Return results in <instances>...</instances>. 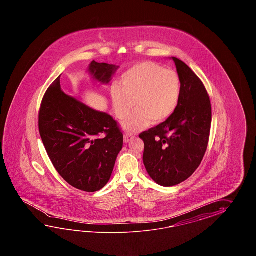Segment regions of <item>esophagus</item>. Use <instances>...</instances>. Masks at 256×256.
I'll list each match as a JSON object with an SVG mask.
<instances>
[{
  "label": "esophagus",
  "instance_id": "34e87169",
  "mask_svg": "<svg viewBox=\"0 0 256 256\" xmlns=\"http://www.w3.org/2000/svg\"><path fill=\"white\" fill-rule=\"evenodd\" d=\"M132 139V136H130V134H126L124 136V142H129Z\"/></svg>",
  "mask_w": 256,
  "mask_h": 256
}]
</instances>
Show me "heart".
Masks as SVG:
<instances>
[{
	"label": "heart",
	"instance_id": "heart-1",
	"mask_svg": "<svg viewBox=\"0 0 256 256\" xmlns=\"http://www.w3.org/2000/svg\"><path fill=\"white\" fill-rule=\"evenodd\" d=\"M182 84L178 72L166 70L154 62L132 66L122 76L120 87L112 88L115 114L124 120L134 106L136 109L122 124L128 132L142 130L152 124L169 119L178 106Z\"/></svg>",
	"mask_w": 256,
	"mask_h": 256
}]
</instances>
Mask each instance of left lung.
<instances>
[{
  "mask_svg": "<svg viewBox=\"0 0 256 256\" xmlns=\"http://www.w3.org/2000/svg\"><path fill=\"white\" fill-rule=\"evenodd\" d=\"M182 92L173 115L142 132V161L147 173L163 186L178 185L200 166L207 150L212 126V104L200 78L183 61L172 58Z\"/></svg>",
  "mask_w": 256,
  "mask_h": 256,
  "instance_id": "left-lung-1",
  "label": "left lung"
}]
</instances>
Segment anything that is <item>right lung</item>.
<instances>
[{
  "label": "right lung",
  "mask_w": 256,
  "mask_h": 256,
  "mask_svg": "<svg viewBox=\"0 0 256 256\" xmlns=\"http://www.w3.org/2000/svg\"><path fill=\"white\" fill-rule=\"evenodd\" d=\"M117 70V66L94 60L88 66L93 80L102 84H108ZM60 76L44 95L39 132L63 180L80 190L95 192L110 178L124 134L110 115L92 109L62 92ZM100 134L104 137L100 138Z\"/></svg>",
  "instance_id": "add662e5"
}]
</instances>
